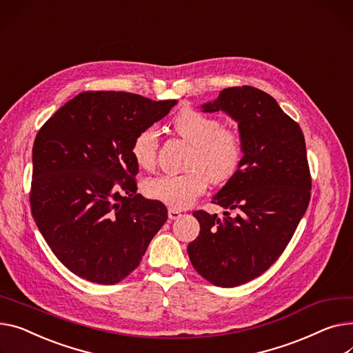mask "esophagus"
<instances>
[{
  "label": "esophagus",
  "mask_w": 353,
  "mask_h": 353,
  "mask_svg": "<svg viewBox=\"0 0 353 353\" xmlns=\"http://www.w3.org/2000/svg\"><path fill=\"white\" fill-rule=\"evenodd\" d=\"M181 217V211L177 208H169V219L170 220H176Z\"/></svg>",
  "instance_id": "obj_1"
}]
</instances>
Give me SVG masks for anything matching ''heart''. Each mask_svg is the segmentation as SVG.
I'll list each match as a JSON object with an SVG mask.
<instances>
[{
  "mask_svg": "<svg viewBox=\"0 0 353 353\" xmlns=\"http://www.w3.org/2000/svg\"><path fill=\"white\" fill-rule=\"evenodd\" d=\"M177 136L192 146L185 172L177 176H159L145 183L148 197L172 208L190 205L207 189L208 181L224 184L240 172L245 154L243 134L232 128H223L216 117L194 109H183L174 119ZM159 132L149 126L140 130L132 143V156L139 168H154Z\"/></svg>",
  "mask_w": 353,
  "mask_h": 353,
  "instance_id": "1",
  "label": "heart"
}]
</instances>
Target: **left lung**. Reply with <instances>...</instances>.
I'll list each match as a JSON object with an SVG mask.
<instances>
[{"instance_id":"left-lung-1","label":"left lung","mask_w":353,"mask_h":353,"mask_svg":"<svg viewBox=\"0 0 353 353\" xmlns=\"http://www.w3.org/2000/svg\"><path fill=\"white\" fill-rule=\"evenodd\" d=\"M203 109L239 122L245 154L240 172L211 201L237 214L194 211L200 232L187 252L208 283L232 288L264 274L284 252L308 208L312 179L299 125L268 93L227 88Z\"/></svg>"}]
</instances>
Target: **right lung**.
Segmentation results:
<instances>
[{"instance_id": "add662e5", "label": "right lung", "mask_w": 353, "mask_h": 353, "mask_svg": "<svg viewBox=\"0 0 353 353\" xmlns=\"http://www.w3.org/2000/svg\"><path fill=\"white\" fill-rule=\"evenodd\" d=\"M176 103L88 90L39 129L31 213L46 244L78 276L103 285L121 283L166 223V205L137 193L132 143Z\"/></svg>"}]
</instances>
